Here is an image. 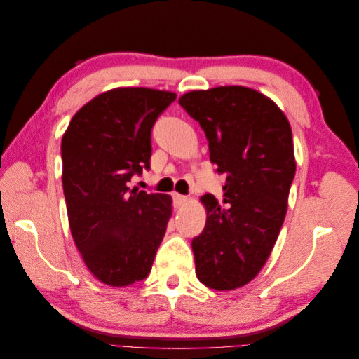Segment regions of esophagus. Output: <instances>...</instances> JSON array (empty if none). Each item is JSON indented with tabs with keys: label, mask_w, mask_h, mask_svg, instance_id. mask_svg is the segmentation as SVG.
Returning a JSON list of instances; mask_svg holds the SVG:
<instances>
[{
	"label": "esophagus",
	"mask_w": 359,
	"mask_h": 359,
	"mask_svg": "<svg viewBox=\"0 0 359 359\" xmlns=\"http://www.w3.org/2000/svg\"><path fill=\"white\" fill-rule=\"evenodd\" d=\"M172 199H173V205H175V208H180V206H182L189 201L187 196H184V194H178V193H173Z\"/></svg>",
	"instance_id": "obj_1"
}]
</instances>
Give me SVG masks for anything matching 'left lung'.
Here are the masks:
<instances>
[{"label": "left lung", "instance_id": "obj_1", "mask_svg": "<svg viewBox=\"0 0 359 359\" xmlns=\"http://www.w3.org/2000/svg\"><path fill=\"white\" fill-rule=\"evenodd\" d=\"M201 124L215 172L224 175L223 202L211 193L203 232L193 238L196 276L205 286L247 285L266 262L287 211L295 177L290 124L268 97L245 86L190 91L178 100Z\"/></svg>", "mask_w": 359, "mask_h": 359}]
</instances>
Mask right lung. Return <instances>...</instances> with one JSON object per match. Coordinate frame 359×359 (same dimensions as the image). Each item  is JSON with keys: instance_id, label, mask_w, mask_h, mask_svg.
<instances>
[{"instance_id": "add662e5", "label": "right lung", "mask_w": 359, "mask_h": 359, "mask_svg": "<svg viewBox=\"0 0 359 359\" xmlns=\"http://www.w3.org/2000/svg\"><path fill=\"white\" fill-rule=\"evenodd\" d=\"M177 94L115 88L74 114L61 140L70 232L85 265L109 286L148 277L172 214V198L130 189L149 169L151 130Z\"/></svg>"}]
</instances>
